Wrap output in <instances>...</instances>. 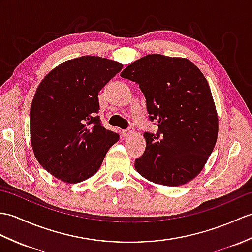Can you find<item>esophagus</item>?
Returning <instances> with one entry per match:
<instances>
[{
	"instance_id": "obj_1",
	"label": "esophagus",
	"mask_w": 252,
	"mask_h": 252,
	"mask_svg": "<svg viewBox=\"0 0 252 252\" xmlns=\"http://www.w3.org/2000/svg\"><path fill=\"white\" fill-rule=\"evenodd\" d=\"M121 134H122V136H124V137H128L133 134V130H132V128H127V130L122 131Z\"/></svg>"
}]
</instances>
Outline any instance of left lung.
<instances>
[{
  "label": "left lung",
  "mask_w": 252,
  "mask_h": 252,
  "mask_svg": "<svg viewBox=\"0 0 252 252\" xmlns=\"http://www.w3.org/2000/svg\"><path fill=\"white\" fill-rule=\"evenodd\" d=\"M138 84L149 118L159 131L146 132L144 155L135 169L154 184L177 187L202 172L218 137L212 91L194 63L186 58L147 55L120 74Z\"/></svg>",
  "instance_id": "1"
}]
</instances>
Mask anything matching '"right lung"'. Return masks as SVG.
Segmentation results:
<instances>
[{"label": "right lung", "mask_w": 252, "mask_h": 252, "mask_svg": "<svg viewBox=\"0 0 252 252\" xmlns=\"http://www.w3.org/2000/svg\"><path fill=\"white\" fill-rule=\"evenodd\" d=\"M121 63L95 56L67 60L40 81L30 109L31 144L38 163L63 183L92 177L119 135L96 116L98 92Z\"/></svg>", "instance_id": "add662e5"}]
</instances>
